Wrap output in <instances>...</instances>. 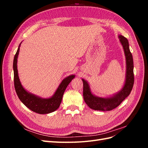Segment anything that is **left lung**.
I'll return each mask as SVG.
<instances>
[{
    "label": "left lung",
    "instance_id": "1",
    "mask_svg": "<svg viewBox=\"0 0 148 148\" xmlns=\"http://www.w3.org/2000/svg\"><path fill=\"white\" fill-rule=\"evenodd\" d=\"M118 38L123 47L126 59V75L123 88L117 93L107 97H101L93 95L89 84L86 80L82 79L83 83V98L88 106L93 110L109 111L118 107L130 94L134 84L133 60L130 51L128 39L122 35Z\"/></svg>",
    "mask_w": 148,
    "mask_h": 148
}]
</instances>
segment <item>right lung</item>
Wrapping results in <instances>:
<instances>
[{
    "label": "right lung",
    "mask_w": 148,
    "mask_h": 148,
    "mask_svg": "<svg viewBox=\"0 0 148 148\" xmlns=\"http://www.w3.org/2000/svg\"><path fill=\"white\" fill-rule=\"evenodd\" d=\"M21 43L15 55L13 64L14 85L17 96L25 106L36 113L46 114L53 112L59 107L65 89L71 80L75 77V75H71L62 80L53 95L51 97L42 98L27 91L22 86L20 81L17 69V59L19 54Z\"/></svg>",
    "instance_id": "right-lung-1"
}]
</instances>
